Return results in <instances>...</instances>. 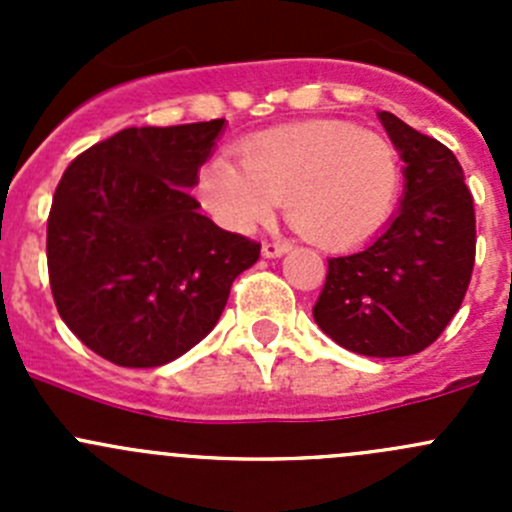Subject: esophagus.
Wrapping results in <instances>:
<instances>
[{
    "instance_id": "obj_1",
    "label": "esophagus",
    "mask_w": 512,
    "mask_h": 512,
    "mask_svg": "<svg viewBox=\"0 0 512 512\" xmlns=\"http://www.w3.org/2000/svg\"><path fill=\"white\" fill-rule=\"evenodd\" d=\"M289 250H292V245H289V242H265V245H262V257L272 260V257L287 255Z\"/></svg>"
}]
</instances>
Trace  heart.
Listing matches in <instances>:
<instances>
[{"label":"heart","instance_id":"1","mask_svg":"<svg viewBox=\"0 0 512 512\" xmlns=\"http://www.w3.org/2000/svg\"><path fill=\"white\" fill-rule=\"evenodd\" d=\"M240 163L218 156L200 168L198 193L215 223L252 232L285 198L292 225L327 250L376 235L389 223L404 183L391 141L344 121L260 133L242 143Z\"/></svg>","mask_w":512,"mask_h":512}]
</instances>
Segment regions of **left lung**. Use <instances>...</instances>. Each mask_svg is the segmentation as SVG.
<instances>
[{
  "mask_svg": "<svg viewBox=\"0 0 512 512\" xmlns=\"http://www.w3.org/2000/svg\"><path fill=\"white\" fill-rule=\"evenodd\" d=\"M404 160V198L361 250L332 257L314 322L339 347L391 359L423 352L466 297L476 262V213L458 158L436 138L381 111Z\"/></svg>",
  "mask_w": 512,
  "mask_h": 512,
  "instance_id": "obj_1",
  "label": "left lung"
}]
</instances>
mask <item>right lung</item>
<instances>
[{
    "label": "right lung",
    "instance_id": "obj_1",
    "mask_svg": "<svg viewBox=\"0 0 512 512\" xmlns=\"http://www.w3.org/2000/svg\"><path fill=\"white\" fill-rule=\"evenodd\" d=\"M223 128H123L61 175L46 225L51 294L66 327L113 364L153 369L193 349L260 257L190 195Z\"/></svg>",
    "mask_w": 512,
    "mask_h": 512
}]
</instances>
